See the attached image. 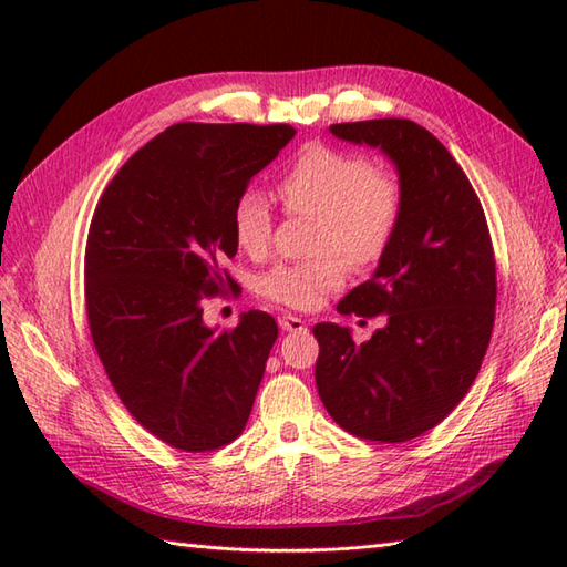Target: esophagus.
Returning a JSON list of instances; mask_svg holds the SVG:
<instances>
[{"label": "esophagus", "instance_id": "obj_1", "mask_svg": "<svg viewBox=\"0 0 567 567\" xmlns=\"http://www.w3.org/2000/svg\"><path fill=\"white\" fill-rule=\"evenodd\" d=\"M280 329L287 331V333H302V331H307V323L299 317H282Z\"/></svg>", "mask_w": 567, "mask_h": 567}]
</instances>
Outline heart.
Wrapping results in <instances>:
<instances>
[{
  "instance_id": "heart-1",
  "label": "heart",
  "mask_w": 567,
  "mask_h": 567,
  "mask_svg": "<svg viewBox=\"0 0 567 567\" xmlns=\"http://www.w3.org/2000/svg\"><path fill=\"white\" fill-rule=\"evenodd\" d=\"M277 192L290 212L319 216V248L339 250L353 265L375 262L392 244L402 219V183L375 171L365 155L329 146H309L282 173ZM234 238L248 256H262L272 238L270 202L246 189L234 204ZM346 262L336 256L311 262H285L260 277L262 297L290 309L317 307L341 287Z\"/></svg>"
}]
</instances>
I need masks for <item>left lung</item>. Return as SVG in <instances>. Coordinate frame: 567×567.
<instances>
[{
    "label": "left lung",
    "instance_id": "1",
    "mask_svg": "<svg viewBox=\"0 0 567 567\" xmlns=\"http://www.w3.org/2000/svg\"><path fill=\"white\" fill-rule=\"evenodd\" d=\"M329 131L388 155L404 207L375 272L339 302L341 315H384V327L355 343L348 327L317 323V390L348 433L402 443L441 424L477 378L495 327V250L473 185L424 126L372 118Z\"/></svg>",
    "mask_w": 567,
    "mask_h": 567
}]
</instances>
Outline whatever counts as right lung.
<instances>
[{"label": "right lung", "mask_w": 567, "mask_h": 567, "mask_svg": "<svg viewBox=\"0 0 567 567\" xmlns=\"http://www.w3.org/2000/svg\"><path fill=\"white\" fill-rule=\"evenodd\" d=\"M295 134L290 124H175L131 155L94 209L92 341L131 416L173 449L214 451L246 429L277 323L250 309L219 333L202 302L228 280L236 199Z\"/></svg>", "instance_id": "obj_1"}]
</instances>
